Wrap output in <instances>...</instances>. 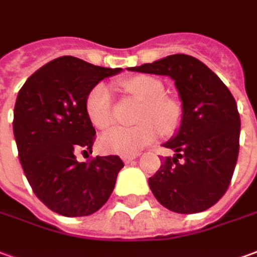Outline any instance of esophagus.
<instances>
[{
    "mask_svg": "<svg viewBox=\"0 0 257 257\" xmlns=\"http://www.w3.org/2000/svg\"><path fill=\"white\" fill-rule=\"evenodd\" d=\"M136 157H138L136 154H129V156H122V160L125 164H129V163H132Z\"/></svg>",
    "mask_w": 257,
    "mask_h": 257,
    "instance_id": "obj_1",
    "label": "esophagus"
}]
</instances>
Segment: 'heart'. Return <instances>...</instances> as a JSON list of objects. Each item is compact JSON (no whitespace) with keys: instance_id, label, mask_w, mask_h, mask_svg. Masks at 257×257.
Wrapping results in <instances>:
<instances>
[{"instance_id":"b5f03b06","label":"heart","mask_w":257,"mask_h":257,"mask_svg":"<svg viewBox=\"0 0 257 257\" xmlns=\"http://www.w3.org/2000/svg\"><path fill=\"white\" fill-rule=\"evenodd\" d=\"M125 90L142 100L131 128H115L100 139L105 153L136 154L159 139L160 134L168 136L179 128L182 110L175 100L163 96L164 85L159 79L141 75L122 82ZM86 114L97 129H108L114 123V98L111 89L104 83L96 85L86 97Z\"/></svg>"}]
</instances>
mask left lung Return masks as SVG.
Returning <instances> with one entry per match:
<instances>
[{
  "mask_svg": "<svg viewBox=\"0 0 257 257\" xmlns=\"http://www.w3.org/2000/svg\"><path fill=\"white\" fill-rule=\"evenodd\" d=\"M131 71L164 75L175 80L182 100L177 136L164 146L175 152L149 178L164 207L181 214L210 209L224 196L239 153L241 118L228 87L203 62L174 54Z\"/></svg>",
  "mask_w": 257,
  "mask_h": 257,
  "instance_id": "1",
  "label": "left lung"
}]
</instances>
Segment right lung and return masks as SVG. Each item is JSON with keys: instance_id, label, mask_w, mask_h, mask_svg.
<instances>
[{"instance_id": "1", "label": "right lung", "mask_w": 257, "mask_h": 257, "mask_svg": "<svg viewBox=\"0 0 257 257\" xmlns=\"http://www.w3.org/2000/svg\"><path fill=\"white\" fill-rule=\"evenodd\" d=\"M121 72L71 55L36 71L19 90L14 110L18 156L29 184L48 209L65 217L90 216L114 191L123 167L119 156L90 157L96 131L86 114L89 91Z\"/></svg>"}]
</instances>
